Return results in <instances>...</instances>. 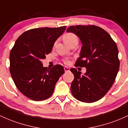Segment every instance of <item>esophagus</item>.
<instances>
[{
  "mask_svg": "<svg viewBox=\"0 0 128 128\" xmlns=\"http://www.w3.org/2000/svg\"><path fill=\"white\" fill-rule=\"evenodd\" d=\"M64 70H65L66 72H68L70 70V68H68V67H66V66L64 67Z\"/></svg>",
  "mask_w": 128,
  "mask_h": 128,
  "instance_id": "34e87169",
  "label": "esophagus"
}]
</instances>
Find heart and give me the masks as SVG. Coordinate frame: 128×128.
I'll return each instance as SVG.
<instances>
[{"mask_svg": "<svg viewBox=\"0 0 128 128\" xmlns=\"http://www.w3.org/2000/svg\"><path fill=\"white\" fill-rule=\"evenodd\" d=\"M63 39L66 43L68 45L71 44L72 43L75 42H78V38L76 35L72 33H67L63 36ZM69 62L68 61H65V63L68 64Z\"/></svg>", "mask_w": 128, "mask_h": 128, "instance_id": "heart-1", "label": "heart"}]
</instances>
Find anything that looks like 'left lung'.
<instances>
[{
  "instance_id": "obj_1",
  "label": "left lung",
  "mask_w": 128,
  "mask_h": 128,
  "mask_svg": "<svg viewBox=\"0 0 128 128\" xmlns=\"http://www.w3.org/2000/svg\"><path fill=\"white\" fill-rule=\"evenodd\" d=\"M66 31L76 35L82 44L75 66L86 68L84 75L75 68L70 69L74 75L72 94L80 102H96L109 90L118 72L116 43L108 32L95 25L70 26Z\"/></svg>"
}]
</instances>
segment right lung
<instances>
[{"mask_svg": "<svg viewBox=\"0 0 128 128\" xmlns=\"http://www.w3.org/2000/svg\"><path fill=\"white\" fill-rule=\"evenodd\" d=\"M66 28L63 26L28 30L18 38L11 50L10 71L12 80L21 93L32 100L50 97L60 77L64 74L61 65L49 69L43 67L41 61L51 53L54 42Z\"/></svg>", "mask_w": 128, "mask_h": 128, "instance_id": "add662e5", "label": "right lung"}]
</instances>
